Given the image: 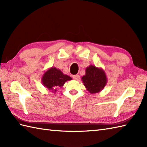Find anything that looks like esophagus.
<instances>
[{"label":"esophagus","instance_id":"34e87169","mask_svg":"<svg viewBox=\"0 0 147 147\" xmlns=\"http://www.w3.org/2000/svg\"><path fill=\"white\" fill-rule=\"evenodd\" d=\"M73 78L75 80H79L80 78V76L79 74H75V75L73 76Z\"/></svg>","mask_w":147,"mask_h":147}]
</instances>
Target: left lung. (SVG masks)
Returning a JSON list of instances; mask_svg holds the SVG:
<instances>
[{"mask_svg":"<svg viewBox=\"0 0 147 147\" xmlns=\"http://www.w3.org/2000/svg\"><path fill=\"white\" fill-rule=\"evenodd\" d=\"M85 71L86 74L82 78V81L87 91L91 94L101 92L107 83L104 70L101 67L90 65Z\"/></svg>","mask_w":147,"mask_h":147,"instance_id":"1","label":"left lung"}]
</instances>
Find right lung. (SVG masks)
Segmentation results:
<instances>
[{
	"label": "right lung",
	"instance_id": "obj_1",
	"mask_svg": "<svg viewBox=\"0 0 147 147\" xmlns=\"http://www.w3.org/2000/svg\"><path fill=\"white\" fill-rule=\"evenodd\" d=\"M72 80L71 77L64 74L59 69L52 67L48 69L42 76V83L50 92H56L57 88H61L67 81Z\"/></svg>",
	"mask_w": 147,
	"mask_h": 147
}]
</instances>
